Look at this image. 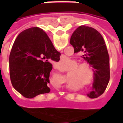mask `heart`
I'll return each instance as SVG.
<instances>
[{
  "label": "heart",
  "mask_w": 123,
  "mask_h": 123,
  "mask_svg": "<svg viewBox=\"0 0 123 123\" xmlns=\"http://www.w3.org/2000/svg\"><path fill=\"white\" fill-rule=\"evenodd\" d=\"M63 65L68 63V59L64 58L60 61ZM73 66L70 67L67 70V75L68 78L76 81L84 87H90L92 86L95 80V76L92 67L87 62H80L72 61ZM67 79V78H66Z\"/></svg>",
  "instance_id": "obj_1"
}]
</instances>
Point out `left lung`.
<instances>
[{
	"label": "left lung",
	"mask_w": 123,
	"mask_h": 123,
	"mask_svg": "<svg viewBox=\"0 0 123 123\" xmlns=\"http://www.w3.org/2000/svg\"><path fill=\"white\" fill-rule=\"evenodd\" d=\"M70 43L74 53L82 52L83 58L95 69L94 90L88 96L98 98L105 92L110 78L109 56L104 39L94 28L81 25L72 33Z\"/></svg>",
	"instance_id": "8db88e82"
}]
</instances>
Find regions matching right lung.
I'll list each match as a JSON object with an SVG mask.
<instances>
[{"label":"right lung","instance_id":"1","mask_svg":"<svg viewBox=\"0 0 123 123\" xmlns=\"http://www.w3.org/2000/svg\"><path fill=\"white\" fill-rule=\"evenodd\" d=\"M61 53L45 32L37 27L20 33L10 54V76L12 86L26 98L50 92L51 60L59 62Z\"/></svg>","mask_w":123,"mask_h":123}]
</instances>
